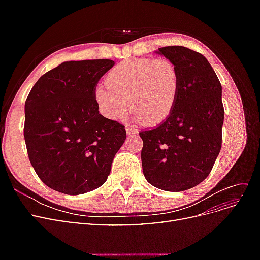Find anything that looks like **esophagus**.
I'll return each instance as SVG.
<instances>
[{
  "mask_svg": "<svg viewBox=\"0 0 260 260\" xmlns=\"http://www.w3.org/2000/svg\"><path fill=\"white\" fill-rule=\"evenodd\" d=\"M125 130H127V133H128V135H130V136H135V135H138V132H139V131H138L136 128L130 127V125H129V127L125 128Z\"/></svg>",
  "mask_w": 260,
  "mask_h": 260,
  "instance_id": "obj_1",
  "label": "esophagus"
}]
</instances>
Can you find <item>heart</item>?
<instances>
[{
  "label": "heart",
  "mask_w": 260,
  "mask_h": 260,
  "mask_svg": "<svg viewBox=\"0 0 260 260\" xmlns=\"http://www.w3.org/2000/svg\"><path fill=\"white\" fill-rule=\"evenodd\" d=\"M107 88L98 86L94 100L109 119H122L131 112L146 124H159L174 112L180 93V74L166 58H129L109 70Z\"/></svg>",
  "instance_id": "obj_1"
}]
</instances>
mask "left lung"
I'll return each mask as SVG.
<instances>
[{"label":"left lung","instance_id":"8db88e82","mask_svg":"<svg viewBox=\"0 0 260 260\" xmlns=\"http://www.w3.org/2000/svg\"><path fill=\"white\" fill-rule=\"evenodd\" d=\"M177 66L180 93L174 112L152 130H142L145 179L157 188L181 192L200 184L221 149L224 109L222 88L204 55L184 46L159 48Z\"/></svg>","mask_w":260,"mask_h":260}]
</instances>
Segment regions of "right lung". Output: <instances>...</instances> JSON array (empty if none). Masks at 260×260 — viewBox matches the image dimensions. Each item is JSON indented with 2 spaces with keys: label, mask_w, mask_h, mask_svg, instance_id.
Masks as SVG:
<instances>
[{
  "label": "right lung",
  "mask_w": 260,
  "mask_h": 260,
  "mask_svg": "<svg viewBox=\"0 0 260 260\" xmlns=\"http://www.w3.org/2000/svg\"><path fill=\"white\" fill-rule=\"evenodd\" d=\"M115 65L112 59L61 62L40 77L25 103L29 160L53 190L79 195L105 183L124 125L99 112L98 82Z\"/></svg>",
  "instance_id": "add662e5"
}]
</instances>
